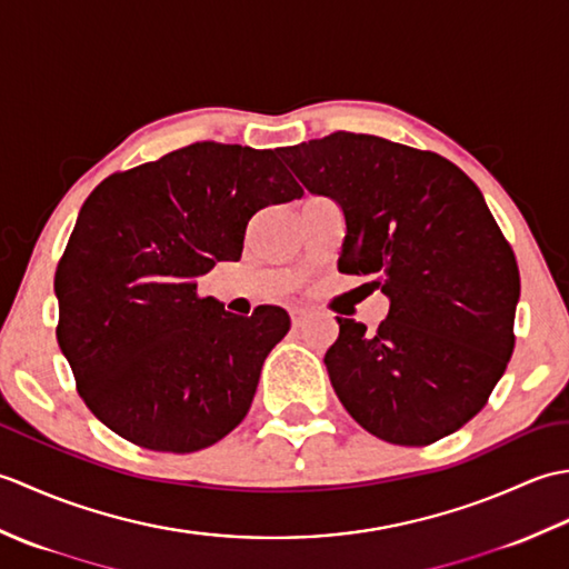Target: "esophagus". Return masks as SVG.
I'll use <instances>...</instances> for the list:
<instances>
[{"mask_svg": "<svg viewBox=\"0 0 569 569\" xmlns=\"http://www.w3.org/2000/svg\"><path fill=\"white\" fill-rule=\"evenodd\" d=\"M306 318H308V310H306V308H293V310H291V322H293V328H300V325L306 322Z\"/></svg>", "mask_w": 569, "mask_h": 569, "instance_id": "obj_1", "label": "esophagus"}]
</instances>
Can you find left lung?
<instances>
[{"instance_id": "obj_1", "label": "left lung", "mask_w": 569, "mask_h": 569, "mask_svg": "<svg viewBox=\"0 0 569 569\" xmlns=\"http://www.w3.org/2000/svg\"><path fill=\"white\" fill-rule=\"evenodd\" d=\"M312 196L345 217L342 273H373L389 298L377 332L337 318L325 355L361 428L430 445L485 408L513 352L521 278L481 190L438 153L337 131L278 149Z\"/></svg>"}]
</instances>
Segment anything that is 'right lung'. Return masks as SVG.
<instances>
[{
  "mask_svg": "<svg viewBox=\"0 0 569 569\" xmlns=\"http://www.w3.org/2000/svg\"><path fill=\"white\" fill-rule=\"evenodd\" d=\"M303 196L278 149L190 143L92 190L56 271L58 345L82 401L156 452H196L234 430L288 312H227L198 283L239 261L253 214Z\"/></svg>",
  "mask_w": 569,
  "mask_h": 569,
  "instance_id": "obj_1",
  "label": "right lung"
}]
</instances>
